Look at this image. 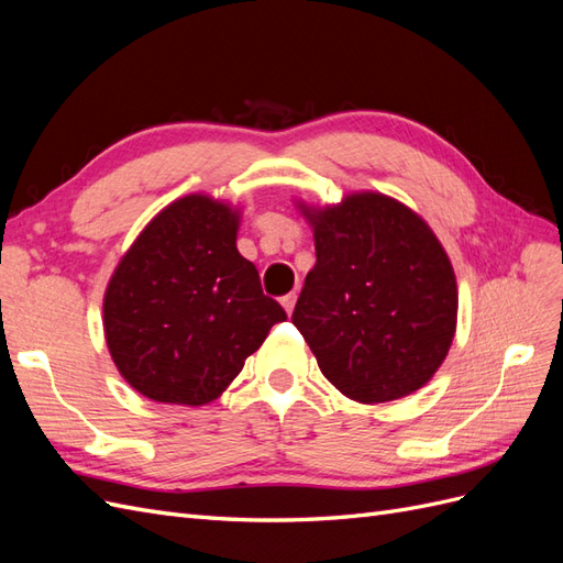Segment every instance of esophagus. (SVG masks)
<instances>
[{"mask_svg":"<svg viewBox=\"0 0 563 563\" xmlns=\"http://www.w3.org/2000/svg\"><path fill=\"white\" fill-rule=\"evenodd\" d=\"M279 302H282V308L286 310V314H291V312H294V308H296V294H286V296H282V298H279Z\"/></svg>","mask_w":563,"mask_h":563,"instance_id":"34e87169","label":"esophagus"}]
</instances>
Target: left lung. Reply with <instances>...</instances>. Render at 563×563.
<instances>
[{"label":"left lung","mask_w":563,"mask_h":563,"mask_svg":"<svg viewBox=\"0 0 563 563\" xmlns=\"http://www.w3.org/2000/svg\"><path fill=\"white\" fill-rule=\"evenodd\" d=\"M298 207L314 230L317 263L291 319L323 376L362 404L420 389L446 360L457 319L453 265L437 234L380 192Z\"/></svg>","instance_id":"1"}]
</instances>
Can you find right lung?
I'll return each mask as SVG.
<instances>
[{"mask_svg": "<svg viewBox=\"0 0 563 563\" xmlns=\"http://www.w3.org/2000/svg\"><path fill=\"white\" fill-rule=\"evenodd\" d=\"M240 209L187 195L150 220L103 298L112 362L143 397L203 406L286 319L236 251Z\"/></svg>", "mask_w": 563, "mask_h": 563, "instance_id": "right-lung-1", "label": "right lung"}]
</instances>
